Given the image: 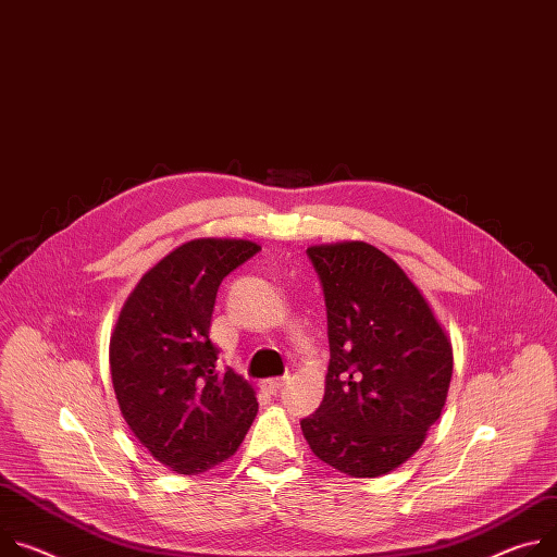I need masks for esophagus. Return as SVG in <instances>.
<instances>
[{
  "label": "esophagus",
  "mask_w": 557,
  "mask_h": 557,
  "mask_svg": "<svg viewBox=\"0 0 557 557\" xmlns=\"http://www.w3.org/2000/svg\"><path fill=\"white\" fill-rule=\"evenodd\" d=\"M286 382H288V377H271V380H264L262 386H264L269 393H277Z\"/></svg>",
  "instance_id": "34e87169"
}]
</instances>
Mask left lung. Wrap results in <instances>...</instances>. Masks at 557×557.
Listing matches in <instances>:
<instances>
[{
	"mask_svg": "<svg viewBox=\"0 0 557 557\" xmlns=\"http://www.w3.org/2000/svg\"><path fill=\"white\" fill-rule=\"evenodd\" d=\"M307 252L324 286L331 362L324 399L301 433L335 471L386 475L442 416L450 337L420 286L373 244L344 239Z\"/></svg>",
	"mask_w": 557,
	"mask_h": 557,
	"instance_id": "obj_1",
	"label": "left lung"
}]
</instances>
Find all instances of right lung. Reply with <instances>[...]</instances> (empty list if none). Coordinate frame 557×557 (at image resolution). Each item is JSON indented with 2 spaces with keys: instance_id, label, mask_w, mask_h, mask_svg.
Returning a JSON list of instances; mask_svg holds the SVG:
<instances>
[{
  "instance_id": "right-lung-1",
  "label": "right lung",
  "mask_w": 557,
  "mask_h": 557,
  "mask_svg": "<svg viewBox=\"0 0 557 557\" xmlns=\"http://www.w3.org/2000/svg\"><path fill=\"white\" fill-rule=\"evenodd\" d=\"M260 244L235 237L190 239L128 293L109 360L120 411L139 444L166 469L197 475L228 460L258 416L256 388L220 373L211 318L222 280Z\"/></svg>"
}]
</instances>
